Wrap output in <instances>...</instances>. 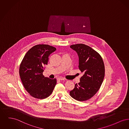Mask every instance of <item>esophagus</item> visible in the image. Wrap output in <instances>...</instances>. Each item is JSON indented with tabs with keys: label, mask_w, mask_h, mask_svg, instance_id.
<instances>
[{
	"label": "esophagus",
	"mask_w": 129,
	"mask_h": 129,
	"mask_svg": "<svg viewBox=\"0 0 129 129\" xmlns=\"http://www.w3.org/2000/svg\"><path fill=\"white\" fill-rule=\"evenodd\" d=\"M57 79L59 80H65V79L64 78H63V77H58Z\"/></svg>",
	"instance_id": "esophagus-1"
}]
</instances>
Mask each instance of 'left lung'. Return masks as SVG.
<instances>
[{
	"label": "left lung",
	"instance_id": "1",
	"mask_svg": "<svg viewBox=\"0 0 129 129\" xmlns=\"http://www.w3.org/2000/svg\"><path fill=\"white\" fill-rule=\"evenodd\" d=\"M70 48L77 53L78 67L84 75L70 94L77 101H86L91 98L100 88L105 76L104 64L101 55L89 46L77 44L71 46Z\"/></svg>",
	"mask_w": 129,
	"mask_h": 129
}]
</instances>
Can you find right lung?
<instances>
[{"label":"right lung","mask_w":129,"mask_h":129,"mask_svg":"<svg viewBox=\"0 0 129 129\" xmlns=\"http://www.w3.org/2000/svg\"><path fill=\"white\" fill-rule=\"evenodd\" d=\"M55 50L49 45L34 46L26 53L20 65L19 75L24 87L36 99L48 98L56 84L55 78L51 79L43 75L50 54Z\"/></svg>","instance_id":"right-lung-1"}]
</instances>
